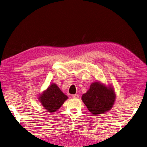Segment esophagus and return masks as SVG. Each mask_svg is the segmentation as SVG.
I'll return each instance as SVG.
<instances>
[{
    "label": "esophagus",
    "instance_id": "obj_1",
    "mask_svg": "<svg viewBox=\"0 0 147 147\" xmlns=\"http://www.w3.org/2000/svg\"><path fill=\"white\" fill-rule=\"evenodd\" d=\"M72 97H73V98H76V99H78V98H79V95H78V94H73V95H72Z\"/></svg>",
    "mask_w": 147,
    "mask_h": 147
}]
</instances>
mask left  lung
<instances>
[{
    "label": "left lung",
    "mask_w": 147,
    "mask_h": 147,
    "mask_svg": "<svg viewBox=\"0 0 147 147\" xmlns=\"http://www.w3.org/2000/svg\"><path fill=\"white\" fill-rule=\"evenodd\" d=\"M115 99L116 94L111 86L107 87L99 82L91 84L90 89L82 96L84 104L94 115L111 110Z\"/></svg>",
    "instance_id": "left-lung-1"
}]
</instances>
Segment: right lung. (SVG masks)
Returning <instances> with one entry per match:
<instances>
[{
  "mask_svg": "<svg viewBox=\"0 0 147 147\" xmlns=\"http://www.w3.org/2000/svg\"><path fill=\"white\" fill-rule=\"evenodd\" d=\"M39 100L45 109L50 113L57 111L68 99L55 84H52L39 97Z\"/></svg>",
  "mask_w": 147,
  "mask_h": 147,
  "instance_id": "1",
  "label": "right lung"
}]
</instances>
